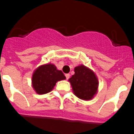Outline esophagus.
<instances>
[{
  "mask_svg": "<svg viewBox=\"0 0 134 134\" xmlns=\"http://www.w3.org/2000/svg\"><path fill=\"white\" fill-rule=\"evenodd\" d=\"M70 74H66V75H65V77H66L67 80H68V79L70 78Z\"/></svg>",
  "mask_w": 134,
  "mask_h": 134,
  "instance_id": "obj_1",
  "label": "esophagus"
}]
</instances>
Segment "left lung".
<instances>
[{
    "mask_svg": "<svg viewBox=\"0 0 134 134\" xmlns=\"http://www.w3.org/2000/svg\"><path fill=\"white\" fill-rule=\"evenodd\" d=\"M73 92L82 100H90L96 95L98 81L92 70L83 65L75 68V75L69 80Z\"/></svg>",
    "mask_w": 134,
    "mask_h": 134,
    "instance_id": "8db88e82",
    "label": "left lung"
}]
</instances>
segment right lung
Here are the masks:
<instances>
[{
  "label": "right lung",
  "instance_id": "obj_1",
  "mask_svg": "<svg viewBox=\"0 0 134 134\" xmlns=\"http://www.w3.org/2000/svg\"><path fill=\"white\" fill-rule=\"evenodd\" d=\"M66 78L61 70H57L54 64H49L40 66L32 76V85L38 94L50 92L55 86L56 82Z\"/></svg>",
  "mask_w": 134,
  "mask_h": 134
}]
</instances>
